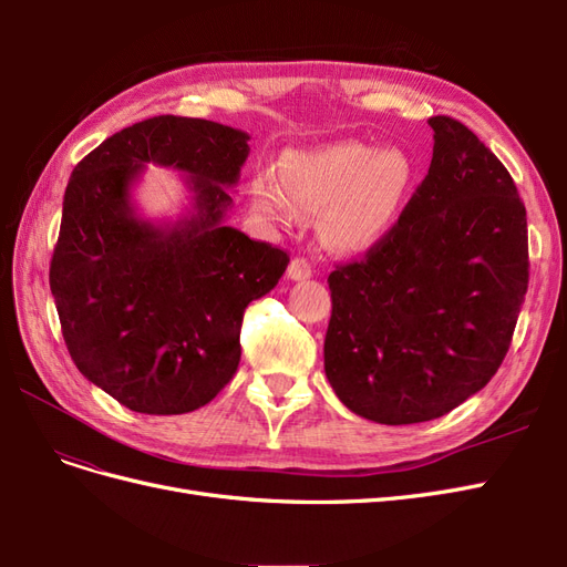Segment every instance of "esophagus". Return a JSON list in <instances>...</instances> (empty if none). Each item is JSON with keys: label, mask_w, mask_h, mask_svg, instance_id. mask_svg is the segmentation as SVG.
<instances>
[{"label": "esophagus", "mask_w": 567, "mask_h": 567, "mask_svg": "<svg viewBox=\"0 0 567 567\" xmlns=\"http://www.w3.org/2000/svg\"><path fill=\"white\" fill-rule=\"evenodd\" d=\"M286 274H288L290 281H305V279L312 277V267H310V262L305 260V257H293V260H290V265H288V269H286Z\"/></svg>", "instance_id": "esophagus-1"}]
</instances>
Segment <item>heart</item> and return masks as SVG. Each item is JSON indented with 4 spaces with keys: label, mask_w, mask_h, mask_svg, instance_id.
I'll return each mask as SVG.
<instances>
[{
    "label": "heart",
    "mask_w": 567,
    "mask_h": 567,
    "mask_svg": "<svg viewBox=\"0 0 567 567\" xmlns=\"http://www.w3.org/2000/svg\"><path fill=\"white\" fill-rule=\"evenodd\" d=\"M414 182V163L400 148L342 140L286 151L274 169L250 179L252 208L279 225L302 213L321 215L329 248L354 255L379 246L398 221Z\"/></svg>",
    "instance_id": "1"
}]
</instances>
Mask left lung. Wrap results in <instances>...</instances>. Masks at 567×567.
<instances>
[{
  "instance_id": "1",
  "label": "left lung",
  "mask_w": 567,
  "mask_h": 567,
  "mask_svg": "<svg viewBox=\"0 0 567 567\" xmlns=\"http://www.w3.org/2000/svg\"><path fill=\"white\" fill-rule=\"evenodd\" d=\"M398 225L329 277L323 371L357 416L433 421L483 390L527 293V217L508 169L447 115Z\"/></svg>"
}]
</instances>
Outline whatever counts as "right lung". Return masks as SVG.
<instances>
[{
	"label": "right lung",
	"instance_id": "1",
	"mask_svg": "<svg viewBox=\"0 0 567 567\" xmlns=\"http://www.w3.org/2000/svg\"><path fill=\"white\" fill-rule=\"evenodd\" d=\"M250 136L200 117L158 115L115 132L65 186L49 267L65 348L84 379L153 416L208 404L241 362L246 307L288 255L225 225ZM146 164L186 174L193 210L177 223L135 215Z\"/></svg>",
	"mask_w": 567,
	"mask_h": 567
}]
</instances>
